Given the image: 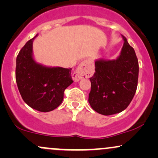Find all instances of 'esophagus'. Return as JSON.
Here are the masks:
<instances>
[{
    "label": "esophagus",
    "mask_w": 158,
    "mask_h": 158,
    "mask_svg": "<svg viewBox=\"0 0 158 158\" xmlns=\"http://www.w3.org/2000/svg\"><path fill=\"white\" fill-rule=\"evenodd\" d=\"M92 68V62L91 61L88 59V60L82 61L79 64V68L77 70V71L73 74V78L75 81H79L81 79L85 77H89Z\"/></svg>",
    "instance_id": "esophagus-1"
}]
</instances>
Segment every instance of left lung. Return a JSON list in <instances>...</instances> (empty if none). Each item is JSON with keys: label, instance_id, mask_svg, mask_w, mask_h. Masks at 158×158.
I'll use <instances>...</instances> for the list:
<instances>
[{"label": "left lung", "instance_id": "8db88e82", "mask_svg": "<svg viewBox=\"0 0 158 158\" xmlns=\"http://www.w3.org/2000/svg\"><path fill=\"white\" fill-rule=\"evenodd\" d=\"M124 44L116 60L95 61V73L90 78L91 89L88 102L102 115H112L129 106L138 81L139 64L135 51L123 36Z\"/></svg>", "mask_w": 158, "mask_h": 158}]
</instances>
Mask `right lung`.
<instances>
[{
  "mask_svg": "<svg viewBox=\"0 0 158 158\" xmlns=\"http://www.w3.org/2000/svg\"><path fill=\"white\" fill-rule=\"evenodd\" d=\"M35 36L27 41L17 56L15 79L23 100L33 109L48 112L60 106L65 89L73 82L72 69L37 64L32 53Z\"/></svg>",
  "mask_w": 158,
  "mask_h": 158,
  "instance_id": "obj_1",
  "label": "right lung"
}]
</instances>
